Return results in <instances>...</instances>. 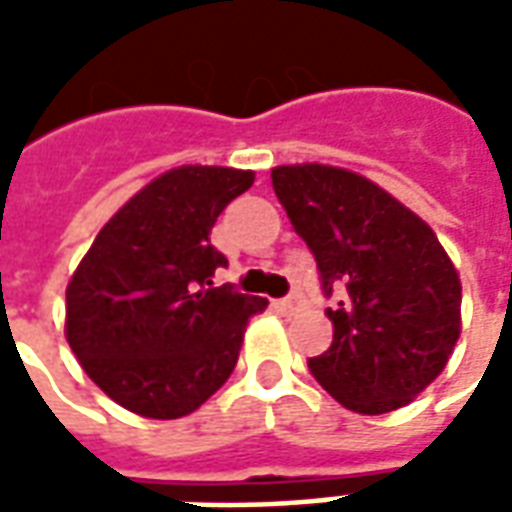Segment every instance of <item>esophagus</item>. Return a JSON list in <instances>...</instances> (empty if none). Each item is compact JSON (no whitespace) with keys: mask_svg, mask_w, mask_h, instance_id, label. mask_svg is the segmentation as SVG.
<instances>
[{"mask_svg":"<svg viewBox=\"0 0 512 512\" xmlns=\"http://www.w3.org/2000/svg\"><path fill=\"white\" fill-rule=\"evenodd\" d=\"M279 307L285 312H296L301 307V296L299 293H290V296H285V299L279 301Z\"/></svg>","mask_w":512,"mask_h":512,"instance_id":"esophagus-1","label":"esophagus"}]
</instances>
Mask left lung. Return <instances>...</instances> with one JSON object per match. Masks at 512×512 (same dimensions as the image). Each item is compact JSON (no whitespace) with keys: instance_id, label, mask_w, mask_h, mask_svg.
I'll return each instance as SVG.
<instances>
[{"instance_id":"1","label":"left lung","mask_w":512,"mask_h":512,"mask_svg":"<svg viewBox=\"0 0 512 512\" xmlns=\"http://www.w3.org/2000/svg\"><path fill=\"white\" fill-rule=\"evenodd\" d=\"M293 230L310 246L326 296L329 351L310 373L359 414L406 406L439 376L461 334V279L417 213L373 180L326 164L271 169Z\"/></svg>"}]
</instances>
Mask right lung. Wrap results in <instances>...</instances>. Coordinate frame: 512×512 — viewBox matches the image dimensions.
I'll list each match as a JSON object with an SVG mask.
<instances>
[{"instance_id":"obj_1","label":"right lung","mask_w":512,"mask_h":512,"mask_svg":"<svg viewBox=\"0 0 512 512\" xmlns=\"http://www.w3.org/2000/svg\"><path fill=\"white\" fill-rule=\"evenodd\" d=\"M255 183L233 167L158 175L104 224L65 290V337L84 373L147 419H178L230 378L266 299L213 288L219 213Z\"/></svg>"}]
</instances>
